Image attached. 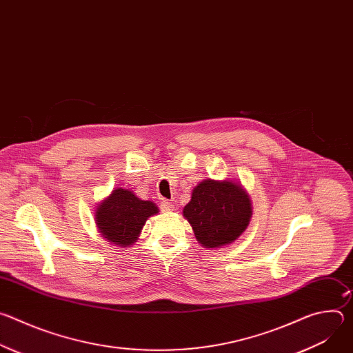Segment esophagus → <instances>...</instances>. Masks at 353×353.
Wrapping results in <instances>:
<instances>
[{
    "mask_svg": "<svg viewBox=\"0 0 353 353\" xmlns=\"http://www.w3.org/2000/svg\"><path fill=\"white\" fill-rule=\"evenodd\" d=\"M173 208H174V205L172 203H169V201H162L161 203V210L163 212H170V211H173Z\"/></svg>",
    "mask_w": 353,
    "mask_h": 353,
    "instance_id": "1",
    "label": "esophagus"
}]
</instances>
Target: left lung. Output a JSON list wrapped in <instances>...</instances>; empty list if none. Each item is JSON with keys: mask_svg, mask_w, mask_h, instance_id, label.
Segmentation results:
<instances>
[{"mask_svg": "<svg viewBox=\"0 0 353 353\" xmlns=\"http://www.w3.org/2000/svg\"><path fill=\"white\" fill-rule=\"evenodd\" d=\"M183 214L196 240L215 248L232 243L244 232L251 218V204L239 184L208 179L192 190Z\"/></svg>", "mask_w": 353, "mask_h": 353, "instance_id": "1", "label": "left lung"}]
</instances>
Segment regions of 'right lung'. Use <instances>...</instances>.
I'll list each match as a JSON object with an SVG mask.
<instances>
[{"mask_svg": "<svg viewBox=\"0 0 353 353\" xmlns=\"http://www.w3.org/2000/svg\"><path fill=\"white\" fill-rule=\"evenodd\" d=\"M158 207L142 201L124 188L114 190L96 210V223L112 243L125 247L132 244L146 219L158 214Z\"/></svg>", "mask_w": 353, "mask_h": 353, "instance_id": "1", "label": "right lung"}]
</instances>
